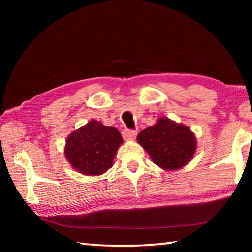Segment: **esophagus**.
Instances as JSON below:
<instances>
[{
    "label": "esophagus",
    "instance_id": "34e87169",
    "mask_svg": "<svg viewBox=\"0 0 252 252\" xmlns=\"http://www.w3.org/2000/svg\"><path fill=\"white\" fill-rule=\"evenodd\" d=\"M136 134H138L136 133V131H133V130H125L122 132L123 139L125 140H134Z\"/></svg>",
    "mask_w": 252,
    "mask_h": 252
}]
</instances>
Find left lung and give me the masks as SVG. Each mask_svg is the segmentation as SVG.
<instances>
[{"instance_id": "left-lung-1", "label": "left lung", "mask_w": 252, "mask_h": 252, "mask_svg": "<svg viewBox=\"0 0 252 252\" xmlns=\"http://www.w3.org/2000/svg\"><path fill=\"white\" fill-rule=\"evenodd\" d=\"M136 140L157 165L169 171L185 167L197 150V140L189 126L164 117L140 132Z\"/></svg>"}]
</instances>
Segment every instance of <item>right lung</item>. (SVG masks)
Masks as SVG:
<instances>
[{
    "label": "right lung",
    "instance_id": "right-lung-1",
    "mask_svg": "<svg viewBox=\"0 0 252 252\" xmlns=\"http://www.w3.org/2000/svg\"><path fill=\"white\" fill-rule=\"evenodd\" d=\"M123 139L116 127L92 120L69 134L64 155L72 168L85 176H100L112 167Z\"/></svg>",
    "mask_w": 252,
    "mask_h": 252
}]
</instances>
